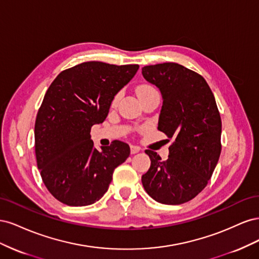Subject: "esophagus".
<instances>
[{"label":"esophagus","mask_w":259,"mask_h":259,"mask_svg":"<svg viewBox=\"0 0 259 259\" xmlns=\"http://www.w3.org/2000/svg\"><path fill=\"white\" fill-rule=\"evenodd\" d=\"M140 151V148L137 147V146H131V153L132 154H135L137 152Z\"/></svg>","instance_id":"1"}]
</instances>
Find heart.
<instances>
[{"label":"heart","instance_id":"b5f03b06","mask_svg":"<svg viewBox=\"0 0 259 259\" xmlns=\"http://www.w3.org/2000/svg\"><path fill=\"white\" fill-rule=\"evenodd\" d=\"M151 91H155V89L153 88V86L149 85V84H142V85H139L138 88H137V94H138V96L143 95V94H145V93L151 92ZM119 97H120L119 94H117V95L114 96L113 101H112V105H115V104L117 103V100H119Z\"/></svg>","mask_w":259,"mask_h":259}]
</instances>
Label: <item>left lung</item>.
Masks as SVG:
<instances>
[{
    "mask_svg": "<svg viewBox=\"0 0 259 259\" xmlns=\"http://www.w3.org/2000/svg\"><path fill=\"white\" fill-rule=\"evenodd\" d=\"M142 72L161 91L158 128L173 139L166 161L145 151L151 165L142 183L156 202L183 204L204 189L216 167L222 151L221 114L201 74L175 62L146 66Z\"/></svg>",
    "mask_w": 259,
    "mask_h": 259,
    "instance_id": "8db88e82",
    "label": "left lung"
}]
</instances>
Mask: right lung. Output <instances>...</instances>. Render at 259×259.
Here are the masks:
<instances>
[{
	"instance_id": "obj_1",
	"label": "right lung",
	"mask_w": 259,
	"mask_h": 259,
	"mask_svg": "<svg viewBox=\"0 0 259 259\" xmlns=\"http://www.w3.org/2000/svg\"><path fill=\"white\" fill-rule=\"evenodd\" d=\"M138 65L82 62L61 71L46 92L34 125L37 168L55 199L85 206L107 192L115 167L130 155V146L114 140L94 148L91 128L103 123L111 103L137 72Z\"/></svg>"
}]
</instances>
